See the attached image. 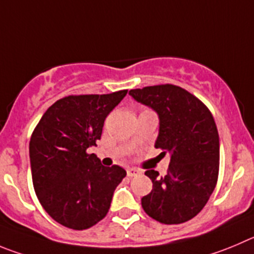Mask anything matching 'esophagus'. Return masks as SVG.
I'll use <instances>...</instances> for the list:
<instances>
[{"mask_svg":"<svg viewBox=\"0 0 254 254\" xmlns=\"http://www.w3.org/2000/svg\"><path fill=\"white\" fill-rule=\"evenodd\" d=\"M140 170H138V169H135V168H129V169L127 170V177L129 178H132V177H136V175H139L140 174Z\"/></svg>","mask_w":254,"mask_h":254,"instance_id":"1","label":"esophagus"}]
</instances>
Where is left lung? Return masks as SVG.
<instances>
[{"instance_id": "left-lung-1", "label": "left lung", "mask_w": 254, "mask_h": 254, "mask_svg": "<svg viewBox=\"0 0 254 254\" xmlns=\"http://www.w3.org/2000/svg\"><path fill=\"white\" fill-rule=\"evenodd\" d=\"M129 95L155 111V148L170 155L167 175L145 172L153 189L141 198V207L160 223H184L204 208L217 184L219 136L214 119L202 101L175 85L130 90Z\"/></svg>"}]
</instances>
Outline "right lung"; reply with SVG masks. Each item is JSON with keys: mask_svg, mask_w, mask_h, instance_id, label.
Here are the masks:
<instances>
[{"mask_svg": "<svg viewBox=\"0 0 254 254\" xmlns=\"http://www.w3.org/2000/svg\"><path fill=\"white\" fill-rule=\"evenodd\" d=\"M127 90L60 99L42 115L30 140L35 191L58 223L82 231L109 212L114 190L127 175L119 165L104 167L87 149L96 146L104 122Z\"/></svg>", "mask_w": 254, "mask_h": 254, "instance_id": "obj_1", "label": "right lung"}]
</instances>
